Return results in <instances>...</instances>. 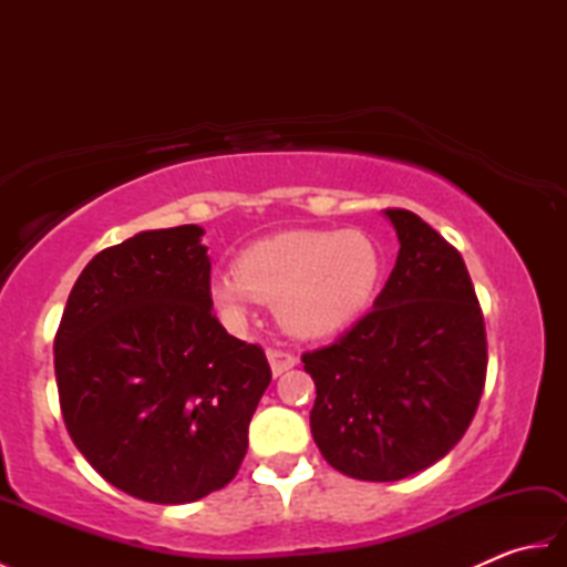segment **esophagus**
<instances>
[{
  "instance_id": "esophagus-1",
  "label": "esophagus",
  "mask_w": 567,
  "mask_h": 567,
  "mask_svg": "<svg viewBox=\"0 0 567 567\" xmlns=\"http://www.w3.org/2000/svg\"><path fill=\"white\" fill-rule=\"evenodd\" d=\"M268 363H270V370L272 375H282V372H287L290 368L297 365V358L292 353L287 351H280V348H268Z\"/></svg>"
}]
</instances>
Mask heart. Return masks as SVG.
<instances>
[{
  "label": "heart",
  "instance_id": "1",
  "mask_svg": "<svg viewBox=\"0 0 567 567\" xmlns=\"http://www.w3.org/2000/svg\"><path fill=\"white\" fill-rule=\"evenodd\" d=\"M380 250L368 234L292 228L240 250L236 270L214 275L209 299L219 317L240 327L256 302L299 339H323L353 323L375 297Z\"/></svg>",
  "mask_w": 567,
  "mask_h": 567
}]
</instances>
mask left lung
I'll return each instance as SVG.
<instances>
[{"label": "left lung", "mask_w": 567, "mask_h": 567, "mask_svg": "<svg viewBox=\"0 0 567 567\" xmlns=\"http://www.w3.org/2000/svg\"><path fill=\"white\" fill-rule=\"evenodd\" d=\"M400 252L368 315L302 355L311 436L339 473L392 483L463 439L485 388L483 309L465 262L414 212L384 209Z\"/></svg>", "instance_id": "8db88e82"}]
</instances>
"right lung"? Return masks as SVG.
Masks as SVG:
<instances>
[{"instance_id": "obj_1", "label": "right lung", "mask_w": 567, "mask_h": 567, "mask_svg": "<svg viewBox=\"0 0 567 567\" xmlns=\"http://www.w3.org/2000/svg\"><path fill=\"white\" fill-rule=\"evenodd\" d=\"M195 224L141 231L97 252L55 333V380L72 443L106 483L187 504L236 477L270 384L260 346L212 315Z\"/></svg>"}]
</instances>
